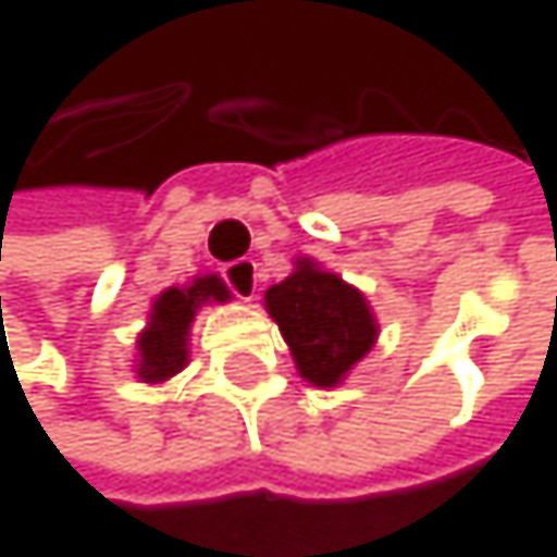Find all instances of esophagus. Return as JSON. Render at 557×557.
I'll return each mask as SVG.
<instances>
[{"mask_svg": "<svg viewBox=\"0 0 557 557\" xmlns=\"http://www.w3.org/2000/svg\"><path fill=\"white\" fill-rule=\"evenodd\" d=\"M230 288L243 298V301H252L256 292H259V272H256V262L252 259H236L223 269Z\"/></svg>", "mask_w": 557, "mask_h": 557, "instance_id": "1", "label": "esophagus"}]
</instances>
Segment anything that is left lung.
Returning <instances> with one entry per match:
<instances>
[{
	"label": "left lung",
	"mask_w": 557,
	"mask_h": 557,
	"mask_svg": "<svg viewBox=\"0 0 557 557\" xmlns=\"http://www.w3.org/2000/svg\"><path fill=\"white\" fill-rule=\"evenodd\" d=\"M298 374L314 387H337L377 344L381 324L368 295L321 262L298 256L288 278L265 292Z\"/></svg>",
	"instance_id": "left-lung-1"
}]
</instances>
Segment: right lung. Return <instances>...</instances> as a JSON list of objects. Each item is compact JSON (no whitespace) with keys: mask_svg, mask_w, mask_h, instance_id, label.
<instances>
[{"mask_svg":"<svg viewBox=\"0 0 557 557\" xmlns=\"http://www.w3.org/2000/svg\"><path fill=\"white\" fill-rule=\"evenodd\" d=\"M233 298L220 275H196L186 285L163 288L137 334L134 374L140 384H166L189 364V327L202 305H226Z\"/></svg>","mask_w":557,"mask_h":557,"instance_id":"obj_1","label":"right lung"}]
</instances>
